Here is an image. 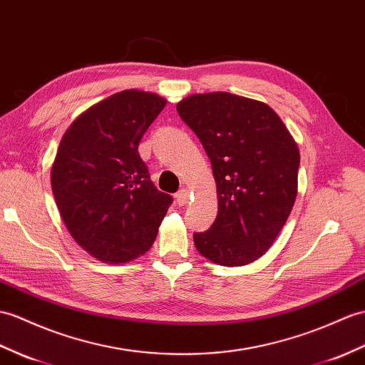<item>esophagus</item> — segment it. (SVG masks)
Wrapping results in <instances>:
<instances>
[{
    "instance_id": "34e87169",
    "label": "esophagus",
    "mask_w": 365,
    "mask_h": 365,
    "mask_svg": "<svg viewBox=\"0 0 365 365\" xmlns=\"http://www.w3.org/2000/svg\"><path fill=\"white\" fill-rule=\"evenodd\" d=\"M175 199H177V203H179L180 207H185L186 203H188V200H190V192H188V190H186V188L180 190L179 192L175 194Z\"/></svg>"
}]
</instances>
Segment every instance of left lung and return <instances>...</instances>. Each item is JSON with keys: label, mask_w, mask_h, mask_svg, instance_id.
I'll list each match as a JSON object with an SVG mask.
<instances>
[{"label": "left lung", "mask_w": 365, "mask_h": 365, "mask_svg": "<svg viewBox=\"0 0 365 365\" xmlns=\"http://www.w3.org/2000/svg\"><path fill=\"white\" fill-rule=\"evenodd\" d=\"M177 112L205 149L217 191L216 221L194 233V245L221 266L257 261L297 197V143L267 104L227 91L191 95Z\"/></svg>", "instance_id": "8db88e82"}]
</instances>
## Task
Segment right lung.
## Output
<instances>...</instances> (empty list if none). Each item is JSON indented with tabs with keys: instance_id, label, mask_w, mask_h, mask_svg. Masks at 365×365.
Listing matches in <instances>:
<instances>
[{
	"instance_id": "right-lung-1",
	"label": "right lung",
	"mask_w": 365,
	"mask_h": 365,
	"mask_svg": "<svg viewBox=\"0 0 365 365\" xmlns=\"http://www.w3.org/2000/svg\"><path fill=\"white\" fill-rule=\"evenodd\" d=\"M165 106L155 93H115L76 118L58 144L51 168L58 213L73 240L107 264L144 255L173 202L138 154Z\"/></svg>"
}]
</instances>
